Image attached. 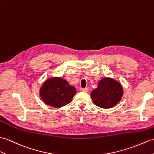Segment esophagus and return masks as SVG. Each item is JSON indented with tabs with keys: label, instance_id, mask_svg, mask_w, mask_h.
<instances>
[{
	"label": "esophagus",
	"instance_id": "1",
	"mask_svg": "<svg viewBox=\"0 0 154 154\" xmlns=\"http://www.w3.org/2000/svg\"><path fill=\"white\" fill-rule=\"evenodd\" d=\"M80 90H81L82 91L85 92V93H88L89 91V89L88 88H82Z\"/></svg>",
	"mask_w": 154,
	"mask_h": 154
}]
</instances>
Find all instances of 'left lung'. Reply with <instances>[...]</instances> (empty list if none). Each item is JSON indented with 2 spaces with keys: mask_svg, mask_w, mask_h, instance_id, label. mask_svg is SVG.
<instances>
[{
  "mask_svg": "<svg viewBox=\"0 0 154 154\" xmlns=\"http://www.w3.org/2000/svg\"><path fill=\"white\" fill-rule=\"evenodd\" d=\"M123 90L119 82L111 78H104L93 90L91 98L97 106L102 108L114 107L122 99Z\"/></svg>",
  "mask_w": 154,
  "mask_h": 154,
  "instance_id": "obj_1",
  "label": "left lung"
}]
</instances>
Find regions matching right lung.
<instances>
[{"instance_id": "1", "label": "right lung", "mask_w": 154, "mask_h": 154, "mask_svg": "<svg viewBox=\"0 0 154 154\" xmlns=\"http://www.w3.org/2000/svg\"><path fill=\"white\" fill-rule=\"evenodd\" d=\"M76 93V89L61 77L46 80L40 89L44 103L54 108H61L69 104Z\"/></svg>"}]
</instances>
